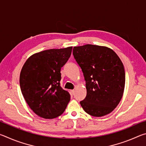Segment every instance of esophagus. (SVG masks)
<instances>
[{"instance_id": "obj_1", "label": "esophagus", "mask_w": 146, "mask_h": 146, "mask_svg": "<svg viewBox=\"0 0 146 146\" xmlns=\"http://www.w3.org/2000/svg\"><path fill=\"white\" fill-rule=\"evenodd\" d=\"M75 90H71V93H72L73 94V95H74V94H75Z\"/></svg>"}]
</instances>
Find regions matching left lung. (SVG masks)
<instances>
[{
  "instance_id": "8db88e82",
  "label": "left lung",
  "mask_w": 146,
  "mask_h": 146,
  "mask_svg": "<svg viewBox=\"0 0 146 146\" xmlns=\"http://www.w3.org/2000/svg\"><path fill=\"white\" fill-rule=\"evenodd\" d=\"M73 55L82 71L86 97L80 104L89 115L100 117L112 112L122 97L125 70L114 51L91 44L74 47Z\"/></svg>"
}]
</instances>
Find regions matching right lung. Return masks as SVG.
Returning <instances> with one entry per match:
<instances>
[{
	"label": "right lung",
	"mask_w": 146,
	"mask_h": 146,
	"mask_svg": "<svg viewBox=\"0 0 146 146\" xmlns=\"http://www.w3.org/2000/svg\"><path fill=\"white\" fill-rule=\"evenodd\" d=\"M72 47L51 49L31 56L20 75V87L26 102L44 118L58 117L65 111L70 94L60 86V70L70 58Z\"/></svg>",
	"instance_id": "1"
}]
</instances>
